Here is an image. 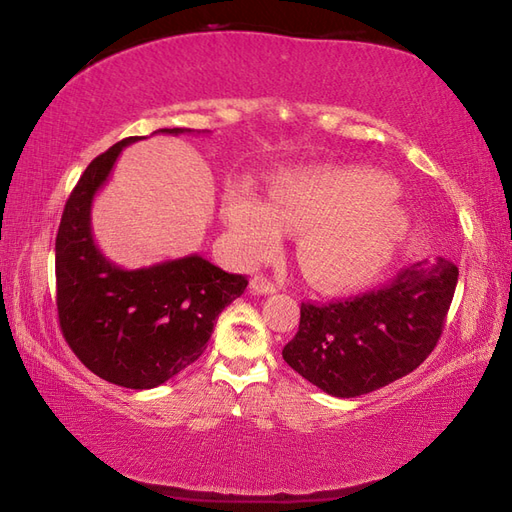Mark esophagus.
<instances>
[{
    "instance_id": "34e87169",
    "label": "esophagus",
    "mask_w": 512,
    "mask_h": 512,
    "mask_svg": "<svg viewBox=\"0 0 512 512\" xmlns=\"http://www.w3.org/2000/svg\"><path fill=\"white\" fill-rule=\"evenodd\" d=\"M250 290L254 295H273L275 290H278V286H275L269 278H265V275H254L250 280Z\"/></svg>"
}]
</instances>
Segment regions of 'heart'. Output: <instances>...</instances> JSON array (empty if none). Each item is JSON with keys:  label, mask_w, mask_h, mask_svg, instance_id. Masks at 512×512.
Wrapping results in <instances>:
<instances>
[{"label": "heart", "mask_w": 512, "mask_h": 512, "mask_svg": "<svg viewBox=\"0 0 512 512\" xmlns=\"http://www.w3.org/2000/svg\"><path fill=\"white\" fill-rule=\"evenodd\" d=\"M226 224L247 265L278 252L286 228L301 230V267L323 288H353L377 278L407 234L390 178L351 168L284 174L271 202L241 187L226 202Z\"/></svg>", "instance_id": "obj_1"}]
</instances>
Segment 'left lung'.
I'll return each mask as SVG.
<instances>
[{"instance_id": "left-lung-1", "label": "left lung", "mask_w": 512, "mask_h": 512, "mask_svg": "<svg viewBox=\"0 0 512 512\" xmlns=\"http://www.w3.org/2000/svg\"><path fill=\"white\" fill-rule=\"evenodd\" d=\"M459 269L446 258L400 269L379 290L301 303L299 331L282 349L303 379L338 398L379 390L416 370L437 347Z\"/></svg>"}]
</instances>
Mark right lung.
<instances>
[{
    "mask_svg": "<svg viewBox=\"0 0 512 512\" xmlns=\"http://www.w3.org/2000/svg\"><path fill=\"white\" fill-rule=\"evenodd\" d=\"M137 140L127 137L96 157L68 196L55 237V303L62 336L81 364L122 388L150 390L204 353L215 319L243 295L247 278L198 254L133 271L103 256L92 239V200L120 150Z\"/></svg>",
    "mask_w": 512,
    "mask_h": 512,
    "instance_id": "right-lung-1",
    "label": "right lung"
}]
</instances>
